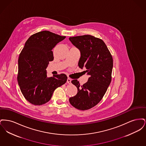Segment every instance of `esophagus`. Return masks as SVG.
<instances>
[{"instance_id": "obj_1", "label": "esophagus", "mask_w": 146, "mask_h": 146, "mask_svg": "<svg viewBox=\"0 0 146 146\" xmlns=\"http://www.w3.org/2000/svg\"><path fill=\"white\" fill-rule=\"evenodd\" d=\"M67 83L68 84H70L71 83V79H70V78H68L67 79Z\"/></svg>"}]
</instances>
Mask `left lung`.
<instances>
[{"instance_id":"left-lung-1","label":"left lung","mask_w":146,"mask_h":146,"mask_svg":"<svg viewBox=\"0 0 146 146\" xmlns=\"http://www.w3.org/2000/svg\"><path fill=\"white\" fill-rule=\"evenodd\" d=\"M70 41L80 51L78 66L90 77L83 85L76 79L71 82L78 89L76 95L69 99L76 109L85 111L98 104L102 99L111 80L113 57L104 42L91 35L70 37Z\"/></svg>"}]
</instances>
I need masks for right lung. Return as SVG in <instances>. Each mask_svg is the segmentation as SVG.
I'll return each mask as SVG.
<instances>
[{"instance_id": "right-lung-1", "label": "right lung", "mask_w": 146, "mask_h": 146, "mask_svg": "<svg viewBox=\"0 0 146 146\" xmlns=\"http://www.w3.org/2000/svg\"><path fill=\"white\" fill-rule=\"evenodd\" d=\"M66 38L44 31L32 35L26 41L18 60L17 81L28 102L40 106L49 102L56 89L66 83L64 74L48 78L46 68L54 60L52 49Z\"/></svg>"}]
</instances>
